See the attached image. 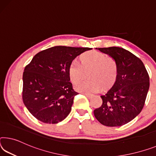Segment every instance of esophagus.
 I'll list each match as a JSON object with an SVG mask.
<instances>
[{"mask_svg": "<svg viewBox=\"0 0 156 156\" xmlns=\"http://www.w3.org/2000/svg\"><path fill=\"white\" fill-rule=\"evenodd\" d=\"M83 94L85 95L86 96H87V97L88 98H91L92 97V96H93V95H92V94H85V93H83Z\"/></svg>", "mask_w": 156, "mask_h": 156, "instance_id": "esophagus-1", "label": "esophagus"}]
</instances>
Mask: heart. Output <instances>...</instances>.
I'll return each instance as SVG.
<instances>
[{"label": "heart", "mask_w": 156, "mask_h": 156, "mask_svg": "<svg viewBox=\"0 0 156 156\" xmlns=\"http://www.w3.org/2000/svg\"><path fill=\"white\" fill-rule=\"evenodd\" d=\"M80 64L72 62L68 68V74L73 83L82 79L84 71H89L88 79L75 86V90L81 93L96 92L100 89H107L117 80L118 66L112 58L98 51H89L79 58Z\"/></svg>", "instance_id": "obj_1"}]
</instances>
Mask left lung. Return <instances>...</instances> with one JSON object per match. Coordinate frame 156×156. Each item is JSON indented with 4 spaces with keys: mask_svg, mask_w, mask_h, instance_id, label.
Here are the masks:
<instances>
[{
    "mask_svg": "<svg viewBox=\"0 0 156 156\" xmlns=\"http://www.w3.org/2000/svg\"><path fill=\"white\" fill-rule=\"evenodd\" d=\"M117 62L118 76L114 85L101 96L103 103L94 110L101 124L121 126L142 111L149 89V76L144 64L132 53L119 47L96 48Z\"/></svg>",
    "mask_w": 156,
    "mask_h": 156,
    "instance_id": "obj_1",
    "label": "left lung"
}]
</instances>
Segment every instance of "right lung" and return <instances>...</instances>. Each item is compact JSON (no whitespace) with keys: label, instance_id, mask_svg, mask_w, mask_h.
Returning a JSON list of instances; mask_svg holds the SVG:
<instances>
[{"label":"right lung","instance_id":"right-lung-1","mask_svg":"<svg viewBox=\"0 0 156 156\" xmlns=\"http://www.w3.org/2000/svg\"><path fill=\"white\" fill-rule=\"evenodd\" d=\"M91 48L57 46L39 52L24 69L23 101L34 117L46 123H58L71 110L78 94L68 74L70 64Z\"/></svg>","mask_w":156,"mask_h":156}]
</instances>
